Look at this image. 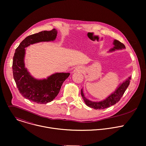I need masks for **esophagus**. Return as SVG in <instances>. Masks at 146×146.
<instances>
[{
  "label": "esophagus",
  "mask_w": 146,
  "mask_h": 146,
  "mask_svg": "<svg viewBox=\"0 0 146 146\" xmlns=\"http://www.w3.org/2000/svg\"><path fill=\"white\" fill-rule=\"evenodd\" d=\"M82 71H83V67L82 66H77L74 68L73 72V73H74V72H78L79 73V72H82Z\"/></svg>",
  "instance_id": "esophagus-1"
}]
</instances>
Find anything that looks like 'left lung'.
<instances>
[{
	"label": "left lung",
	"instance_id": "obj_1",
	"mask_svg": "<svg viewBox=\"0 0 146 146\" xmlns=\"http://www.w3.org/2000/svg\"><path fill=\"white\" fill-rule=\"evenodd\" d=\"M113 44L114 45V46L109 50V52H114L117 50H122L124 49V48H125V46H124V44L116 39H114L113 42ZM131 77V76L128 77L125 80L121 82L113 92L109 95L104 100L100 102H93L86 98L84 94L83 89L82 88L81 90V94L85 103L89 107L94 108L95 110H104L112 106H113L120 100L122 96L124 93L125 91L126 90L129 84Z\"/></svg>",
	"mask_w": 146,
	"mask_h": 146
}]
</instances>
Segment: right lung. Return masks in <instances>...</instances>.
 <instances>
[{
	"label": "right lung",
	"instance_id": "obj_1",
	"mask_svg": "<svg viewBox=\"0 0 146 146\" xmlns=\"http://www.w3.org/2000/svg\"><path fill=\"white\" fill-rule=\"evenodd\" d=\"M57 33V30L54 29L27 36L17 48L13 57V77L20 93L26 99L38 104H46L53 101L70 73H55L46 78H34L25 67V48L41 42L54 41Z\"/></svg>",
	"mask_w": 146,
	"mask_h": 146
}]
</instances>
